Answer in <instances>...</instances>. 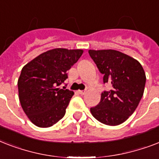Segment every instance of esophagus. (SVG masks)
<instances>
[{
	"label": "esophagus",
	"instance_id": "1",
	"mask_svg": "<svg viewBox=\"0 0 159 159\" xmlns=\"http://www.w3.org/2000/svg\"><path fill=\"white\" fill-rule=\"evenodd\" d=\"M78 93H79L80 95H84L85 93H86V91H82V90H79V91H78Z\"/></svg>",
	"mask_w": 159,
	"mask_h": 159
}]
</instances>
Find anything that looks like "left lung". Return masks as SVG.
I'll return each mask as SVG.
<instances>
[{
  "instance_id": "obj_1",
  "label": "left lung",
  "mask_w": 159,
  "mask_h": 159,
  "mask_svg": "<svg viewBox=\"0 0 159 159\" xmlns=\"http://www.w3.org/2000/svg\"><path fill=\"white\" fill-rule=\"evenodd\" d=\"M89 55L103 74V82L111 85L101 96L99 104L91 108L101 123L118 125L137 108L143 97L146 76L142 65L133 57L112 49L89 50Z\"/></svg>"
}]
</instances>
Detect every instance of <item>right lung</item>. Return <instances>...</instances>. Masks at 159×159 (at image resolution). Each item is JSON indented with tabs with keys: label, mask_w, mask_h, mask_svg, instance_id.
<instances>
[{
	"label": "right lung",
	"mask_w": 159,
	"mask_h": 159,
	"mask_svg": "<svg viewBox=\"0 0 159 159\" xmlns=\"http://www.w3.org/2000/svg\"><path fill=\"white\" fill-rule=\"evenodd\" d=\"M82 53V49L54 48L41 53L22 68L18 80L19 99L34 125L47 128L64 116L74 92L66 87L60 89L59 86Z\"/></svg>",
	"instance_id": "1"
}]
</instances>
